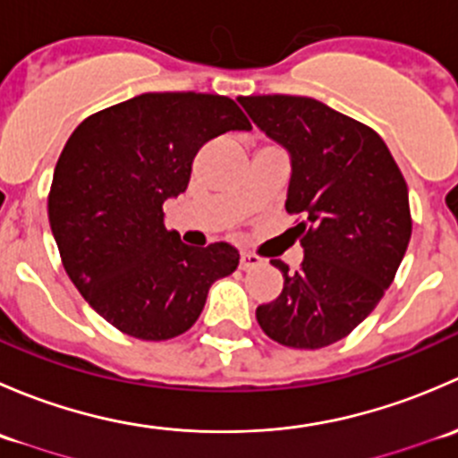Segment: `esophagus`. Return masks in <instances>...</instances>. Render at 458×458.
<instances>
[{"label":"esophagus","mask_w":458,"mask_h":458,"mask_svg":"<svg viewBox=\"0 0 458 458\" xmlns=\"http://www.w3.org/2000/svg\"><path fill=\"white\" fill-rule=\"evenodd\" d=\"M261 263L263 259L255 255V252H248V250L239 252V267H242V270H252V267L261 266Z\"/></svg>","instance_id":"obj_1"}]
</instances>
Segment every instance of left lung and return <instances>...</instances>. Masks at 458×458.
Wrapping results in <instances>:
<instances>
[{
    "label": "left lung",
    "instance_id": "8db88e82",
    "mask_svg": "<svg viewBox=\"0 0 458 458\" xmlns=\"http://www.w3.org/2000/svg\"><path fill=\"white\" fill-rule=\"evenodd\" d=\"M252 122L293 159L285 210L299 215L301 267L281 259L284 290L257 308L272 341L317 350L348 336L394 281L410 234L408 183L366 123L310 97H239Z\"/></svg>",
    "mask_w": 458,
    "mask_h": 458
}]
</instances>
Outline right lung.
<instances>
[{"label":"right lung","mask_w":458,"mask_h":458,"mask_svg":"<svg viewBox=\"0 0 458 458\" xmlns=\"http://www.w3.org/2000/svg\"><path fill=\"white\" fill-rule=\"evenodd\" d=\"M230 97L146 92L86 117L64 146L48 221L64 270L110 326L143 341L183 335L210 285L237 270L228 243L192 248L164 225L203 143L250 131Z\"/></svg>","instance_id":"1"}]
</instances>
